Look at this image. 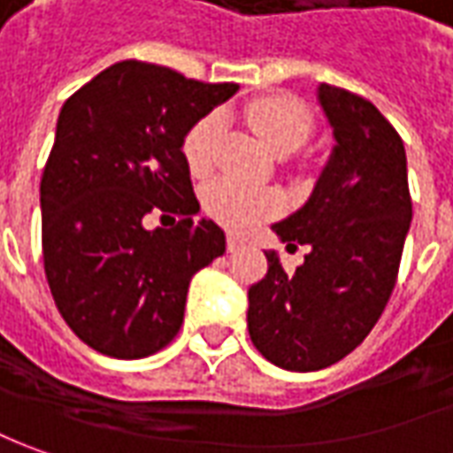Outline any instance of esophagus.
<instances>
[{
    "instance_id": "obj_1",
    "label": "esophagus",
    "mask_w": 453,
    "mask_h": 453,
    "mask_svg": "<svg viewBox=\"0 0 453 453\" xmlns=\"http://www.w3.org/2000/svg\"><path fill=\"white\" fill-rule=\"evenodd\" d=\"M227 250L230 252H235V250H240V248H242V238H238V235H233V233H230V235H227Z\"/></svg>"
}]
</instances>
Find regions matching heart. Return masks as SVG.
Segmentation results:
<instances>
[{"instance_id": "b5f03b06", "label": "heart", "mask_w": 453, "mask_h": 453, "mask_svg": "<svg viewBox=\"0 0 453 453\" xmlns=\"http://www.w3.org/2000/svg\"><path fill=\"white\" fill-rule=\"evenodd\" d=\"M245 119L257 138L273 153H290L300 149L312 134V116L300 98L290 94H270L248 101ZM223 134V119L208 113L190 126L183 138V156L188 168L196 175L211 173L215 165V150ZM205 211L218 223L233 230H250L280 211V196L270 188L242 186L230 178H218L203 193Z\"/></svg>"}]
</instances>
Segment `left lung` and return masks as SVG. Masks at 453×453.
Returning <instances> with one entry per match:
<instances>
[{"label": "left lung", "instance_id": "obj_1", "mask_svg": "<svg viewBox=\"0 0 453 453\" xmlns=\"http://www.w3.org/2000/svg\"><path fill=\"white\" fill-rule=\"evenodd\" d=\"M337 146L312 196L273 226L310 252L295 273L265 252L267 273L248 290V332L267 362L315 372L362 344L392 297L411 223L407 153L367 98L319 86Z\"/></svg>", "mask_w": 453, "mask_h": 453}]
</instances>
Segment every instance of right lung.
<instances>
[{
	"mask_svg": "<svg viewBox=\"0 0 453 453\" xmlns=\"http://www.w3.org/2000/svg\"><path fill=\"white\" fill-rule=\"evenodd\" d=\"M238 91L119 61L61 106L42 175V255L73 334L116 359L156 355L183 325L190 278L226 252L201 211L183 138ZM153 210L179 215L145 230Z\"/></svg>",
	"mask_w": 453,
	"mask_h": 453,
	"instance_id": "1",
	"label": "right lung"
}]
</instances>
